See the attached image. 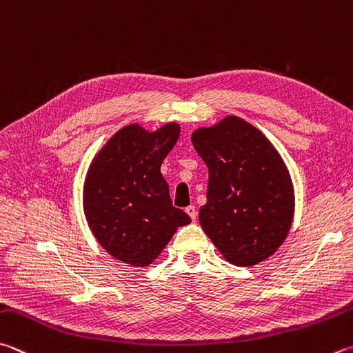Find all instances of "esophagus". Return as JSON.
<instances>
[{
  "label": "esophagus",
  "mask_w": 353,
  "mask_h": 353,
  "mask_svg": "<svg viewBox=\"0 0 353 353\" xmlns=\"http://www.w3.org/2000/svg\"><path fill=\"white\" fill-rule=\"evenodd\" d=\"M185 211H187L188 216L191 217V221L194 222V221H196V217H197V210H196L194 205H190V207L185 208Z\"/></svg>",
  "instance_id": "34e87169"
}]
</instances>
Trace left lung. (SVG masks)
<instances>
[{"mask_svg":"<svg viewBox=\"0 0 353 353\" xmlns=\"http://www.w3.org/2000/svg\"><path fill=\"white\" fill-rule=\"evenodd\" d=\"M208 166L199 222L230 264L252 267L276 252L292 227L293 183L279 152L258 128L228 115L191 136Z\"/></svg>","mask_w":353,"mask_h":353,"instance_id":"8db88e82","label":"left lung"}]
</instances>
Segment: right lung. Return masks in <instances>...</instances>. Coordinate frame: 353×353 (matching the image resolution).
Masks as SVG:
<instances>
[{"mask_svg": "<svg viewBox=\"0 0 353 353\" xmlns=\"http://www.w3.org/2000/svg\"><path fill=\"white\" fill-rule=\"evenodd\" d=\"M181 126L150 132L134 123L108 140L89 166L83 210L95 239L112 258L146 267L162 253L190 216L172 207L160 165L176 145Z\"/></svg>", "mask_w": 353, "mask_h": 353, "instance_id": "right-lung-1", "label": "right lung"}]
</instances>
